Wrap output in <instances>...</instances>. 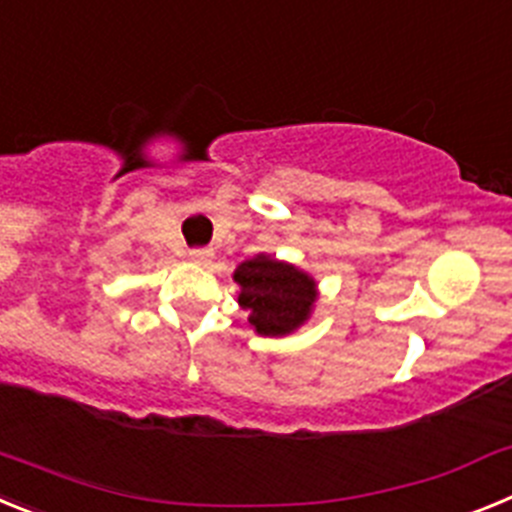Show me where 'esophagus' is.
<instances>
[{
    "label": "esophagus",
    "instance_id": "esophagus-1",
    "mask_svg": "<svg viewBox=\"0 0 512 512\" xmlns=\"http://www.w3.org/2000/svg\"><path fill=\"white\" fill-rule=\"evenodd\" d=\"M189 261L197 266H207L212 261V251H207V248H192L189 251Z\"/></svg>",
    "mask_w": 512,
    "mask_h": 512
}]
</instances>
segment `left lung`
<instances>
[{"label": "left lung", "mask_w": 512, "mask_h": 512, "mask_svg": "<svg viewBox=\"0 0 512 512\" xmlns=\"http://www.w3.org/2000/svg\"><path fill=\"white\" fill-rule=\"evenodd\" d=\"M238 305L248 310V325L264 338H284L312 318L318 302V282L300 266L256 253L233 271Z\"/></svg>", "instance_id": "8db88e82"}]
</instances>
